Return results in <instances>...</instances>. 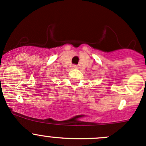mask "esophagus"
Listing matches in <instances>:
<instances>
[{
	"label": "esophagus",
	"instance_id": "esophagus-1",
	"mask_svg": "<svg viewBox=\"0 0 146 146\" xmlns=\"http://www.w3.org/2000/svg\"><path fill=\"white\" fill-rule=\"evenodd\" d=\"M72 67H73V68H77V66H75V65H74V66H73Z\"/></svg>",
	"mask_w": 146,
	"mask_h": 146
}]
</instances>
